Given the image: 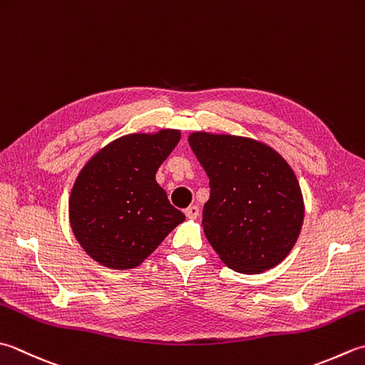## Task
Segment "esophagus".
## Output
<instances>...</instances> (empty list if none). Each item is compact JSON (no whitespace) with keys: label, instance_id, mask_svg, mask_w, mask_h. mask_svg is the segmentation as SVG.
Wrapping results in <instances>:
<instances>
[{"label":"esophagus","instance_id":"obj_1","mask_svg":"<svg viewBox=\"0 0 365 365\" xmlns=\"http://www.w3.org/2000/svg\"><path fill=\"white\" fill-rule=\"evenodd\" d=\"M185 215H187V218H190V220L197 218V215H199V207H197V205H190V207H187V209H185Z\"/></svg>","mask_w":365,"mask_h":365}]
</instances>
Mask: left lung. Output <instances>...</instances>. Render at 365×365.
<instances>
[{"label":"left lung","mask_w":365,"mask_h":365,"mask_svg":"<svg viewBox=\"0 0 365 365\" xmlns=\"http://www.w3.org/2000/svg\"><path fill=\"white\" fill-rule=\"evenodd\" d=\"M190 147L209 177L202 210L207 240L227 267L261 274L294 247L304 199L289 164L258 140L192 133Z\"/></svg>","instance_id":"8db88e82"}]
</instances>
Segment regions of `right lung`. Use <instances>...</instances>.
Returning a JSON list of instances; mask_svg holds the SVG:
<instances>
[{"label": "right lung", "mask_w": 365, "mask_h": 365, "mask_svg": "<svg viewBox=\"0 0 365 365\" xmlns=\"http://www.w3.org/2000/svg\"><path fill=\"white\" fill-rule=\"evenodd\" d=\"M180 131L128 134L85 164L69 197V221L78 244L110 269H134L185 220L155 180Z\"/></svg>", "instance_id": "right-lung-1"}]
</instances>
